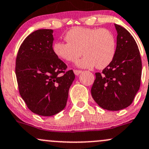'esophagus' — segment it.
I'll list each match as a JSON object with an SVG mask.
<instances>
[{
  "instance_id": "obj_1",
  "label": "esophagus",
  "mask_w": 149,
  "mask_h": 149,
  "mask_svg": "<svg viewBox=\"0 0 149 149\" xmlns=\"http://www.w3.org/2000/svg\"><path fill=\"white\" fill-rule=\"evenodd\" d=\"M73 72H74V73L76 75V76H79L80 73H82V70H73Z\"/></svg>"
}]
</instances>
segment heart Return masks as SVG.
<instances>
[{
	"label": "heart",
	"mask_w": 149,
	"mask_h": 149,
	"mask_svg": "<svg viewBox=\"0 0 149 149\" xmlns=\"http://www.w3.org/2000/svg\"><path fill=\"white\" fill-rule=\"evenodd\" d=\"M67 43L56 42L53 50L58 58L74 62L84 57L76 65L81 68L96 67L103 69L109 66L115 58L116 41L112 32L105 29L75 27L67 32Z\"/></svg>",
	"instance_id": "heart-1"
}]
</instances>
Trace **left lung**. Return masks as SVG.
Masks as SVG:
<instances>
[{"instance_id": "obj_1", "label": "left lung", "mask_w": 149, "mask_h": 149, "mask_svg": "<svg viewBox=\"0 0 149 149\" xmlns=\"http://www.w3.org/2000/svg\"><path fill=\"white\" fill-rule=\"evenodd\" d=\"M116 53L111 63L95 73L91 95L103 109L119 111L131 104L139 90L142 63L135 40L129 32L115 24Z\"/></svg>"}]
</instances>
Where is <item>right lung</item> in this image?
I'll list each match as a JSON object with an SVG mask.
<instances>
[{
	"label": "right lung",
	"mask_w": 149,
	"mask_h": 149,
	"mask_svg": "<svg viewBox=\"0 0 149 149\" xmlns=\"http://www.w3.org/2000/svg\"><path fill=\"white\" fill-rule=\"evenodd\" d=\"M54 31L40 29L26 38L18 50L15 74L21 96L34 113L51 116L66 106L75 79L72 70L53 50Z\"/></svg>",
	"instance_id": "1"
}]
</instances>
